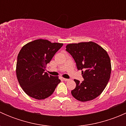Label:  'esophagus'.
Listing matches in <instances>:
<instances>
[{"label":"esophagus","instance_id":"esophagus-1","mask_svg":"<svg viewBox=\"0 0 126 126\" xmlns=\"http://www.w3.org/2000/svg\"><path fill=\"white\" fill-rule=\"evenodd\" d=\"M63 80H64V81H65V82H67V81H68V80H69V79H68L63 78Z\"/></svg>","mask_w":126,"mask_h":126}]
</instances>
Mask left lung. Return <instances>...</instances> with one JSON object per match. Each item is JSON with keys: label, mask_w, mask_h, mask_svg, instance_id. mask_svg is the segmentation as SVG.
<instances>
[{"label": "left lung", "mask_w": 126, "mask_h": 126, "mask_svg": "<svg viewBox=\"0 0 126 126\" xmlns=\"http://www.w3.org/2000/svg\"><path fill=\"white\" fill-rule=\"evenodd\" d=\"M66 48L84 79L82 82L74 79L76 87L71 91L72 96L82 102L94 99L102 93L110 79L111 66L107 52L93 41L69 44Z\"/></svg>", "instance_id": "obj_1"}]
</instances>
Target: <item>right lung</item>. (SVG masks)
Returning a JSON list of instances; mask_svg holds the SVG:
<instances>
[{
	"instance_id": "right-lung-1",
	"label": "right lung",
	"mask_w": 126,
	"mask_h": 126,
	"mask_svg": "<svg viewBox=\"0 0 126 126\" xmlns=\"http://www.w3.org/2000/svg\"><path fill=\"white\" fill-rule=\"evenodd\" d=\"M63 43L39 39L24 45L17 55L16 76L20 86L30 97L44 99L52 94L60 82L58 76L48 75L46 66Z\"/></svg>"
}]
</instances>
